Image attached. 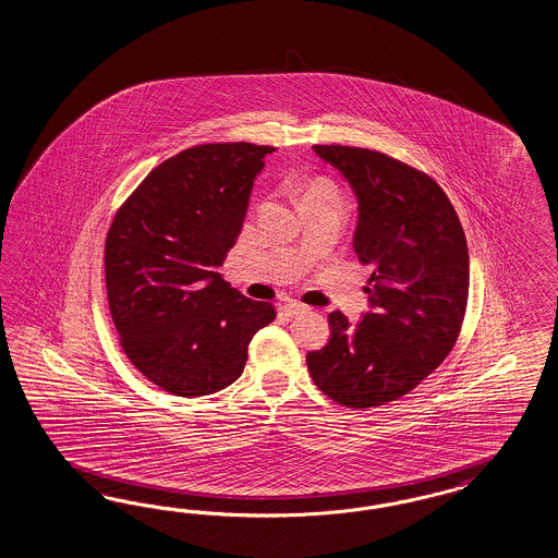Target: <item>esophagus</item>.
<instances>
[{"label":"esophagus","instance_id":"esophagus-1","mask_svg":"<svg viewBox=\"0 0 558 558\" xmlns=\"http://www.w3.org/2000/svg\"><path fill=\"white\" fill-rule=\"evenodd\" d=\"M280 311L288 315V317H296V315H301V313L306 311V306L301 303H284L280 306Z\"/></svg>","mask_w":558,"mask_h":558}]
</instances>
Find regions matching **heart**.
<instances>
[{
	"label": "heart",
	"mask_w": 558,
	"mask_h": 558,
	"mask_svg": "<svg viewBox=\"0 0 558 558\" xmlns=\"http://www.w3.org/2000/svg\"><path fill=\"white\" fill-rule=\"evenodd\" d=\"M304 201H323V203H339L338 190L329 182H313L311 186L304 187Z\"/></svg>",
	"instance_id": "heart-1"
}]
</instances>
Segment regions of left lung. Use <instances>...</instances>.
<instances>
[{
	"label": "left lung",
	"instance_id": "1",
	"mask_svg": "<svg viewBox=\"0 0 558 558\" xmlns=\"http://www.w3.org/2000/svg\"><path fill=\"white\" fill-rule=\"evenodd\" d=\"M357 201L354 252L371 266L368 311L306 354L313 383L339 405H385L415 389L457 343L469 301V247L457 210L422 171L385 153L315 145Z\"/></svg>",
	"mask_w": 558,
	"mask_h": 558
}]
</instances>
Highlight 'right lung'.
<instances>
[{"label": "right lung", "instance_id": "1", "mask_svg": "<svg viewBox=\"0 0 558 558\" xmlns=\"http://www.w3.org/2000/svg\"><path fill=\"white\" fill-rule=\"evenodd\" d=\"M254 143L198 145L166 159L122 204L106 236L112 322L157 387L204 397L233 385L276 308L225 282L264 157Z\"/></svg>", "mask_w": 558, "mask_h": 558}]
</instances>
